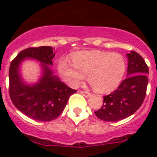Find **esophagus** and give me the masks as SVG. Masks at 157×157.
Wrapping results in <instances>:
<instances>
[{"instance_id":"esophagus-1","label":"esophagus","mask_w":157,"mask_h":157,"mask_svg":"<svg viewBox=\"0 0 157 157\" xmlns=\"http://www.w3.org/2000/svg\"><path fill=\"white\" fill-rule=\"evenodd\" d=\"M80 93L81 94H83L85 97H89V96H90V93L88 92V91H83V90H80Z\"/></svg>"}]
</instances>
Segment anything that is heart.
I'll return each mask as SVG.
<instances>
[{
	"label": "heart",
	"instance_id": "1",
	"mask_svg": "<svg viewBox=\"0 0 157 157\" xmlns=\"http://www.w3.org/2000/svg\"><path fill=\"white\" fill-rule=\"evenodd\" d=\"M72 62L66 58L59 61V71L64 81L71 87H76L88 76L90 85L99 93L117 88L126 70L122 55L102 50L77 52L72 56Z\"/></svg>",
	"mask_w": 157,
	"mask_h": 157
}]
</instances>
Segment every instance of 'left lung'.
I'll return each mask as SVG.
<instances>
[{"mask_svg":"<svg viewBox=\"0 0 157 157\" xmlns=\"http://www.w3.org/2000/svg\"><path fill=\"white\" fill-rule=\"evenodd\" d=\"M127 77L118 88L103 97V103L94 112L104 121H118L129 117L144 103L148 84V67L143 57L135 51L127 54Z\"/></svg>","mask_w":157,"mask_h":157,"instance_id":"1","label":"left lung"}]
</instances>
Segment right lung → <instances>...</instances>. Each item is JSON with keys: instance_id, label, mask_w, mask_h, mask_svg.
I'll use <instances>...</instances> for the list:
<instances>
[{"instance_id": "1", "label": "right lung", "mask_w": 157, "mask_h": 157, "mask_svg": "<svg viewBox=\"0 0 157 157\" xmlns=\"http://www.w3.org/2000/svg\"><path fill=\"white\" fill-rule=\"evenodd\" d=\"M54 56L51 46L30 47L19 52L10 66L9 93L12 103L22 113L38 121L56 119L69 97L76 92L53 74L48 65H53ZM28 57L38 60L43 66V76L37 83L31 86L24 83L19 71L20 63Z\"/></svg>"}]
</instances>
